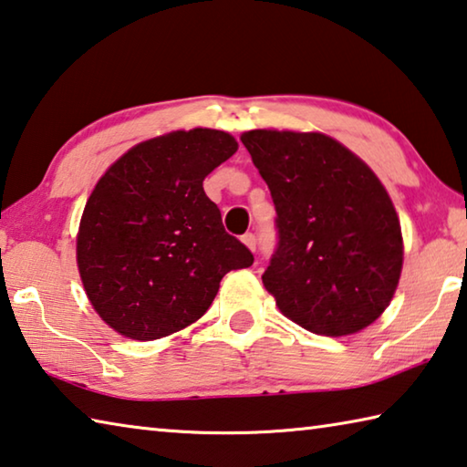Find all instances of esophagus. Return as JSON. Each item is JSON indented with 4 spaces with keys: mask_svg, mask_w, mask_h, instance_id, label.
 Masks as SVG:
<instances>
[{
    "mask_svg": "<svg viewBox=\"0 0 467 467\" xmlns=\"http://www.w3.org/2000/svg\"><path fill=\"white\" fill-rule=\"evenodd\" d=\"M241 241L247 244V247L251 249V251H255L257 249V239H255V234L253 233H244L243 236H241Z\"/></svg>",
    "mask_w": 467,
    "mask_h": 467,
    "instance_id": "esophagus-1",
    "label": "esophagus"
}]
</instances>
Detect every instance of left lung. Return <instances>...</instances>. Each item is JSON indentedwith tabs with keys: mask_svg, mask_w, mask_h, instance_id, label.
<instances>
[{
	"mask_svg": "<svg viewBox=\"0 0 467 467\" xmlns=\"http://www.w3.org/2000/svg\"><path fill=\"white\" fill-rule=\"evenodd\" d=\"M241 140L277 212V249L261 275L277 308L317 335L369 327L392 300L404 257L384 185L327 134L249 130Z\"/></svg>",
	"mask_w": 467,
	"mask_h": 467,
	"instance_id": "left-lung-1",
	"label": "left lung"
}]
</instances>
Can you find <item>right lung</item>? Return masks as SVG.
<instances>
[{"label":"right lung","instance_id":"right-lung-1","mask_svg":"<svg viewBox=\"0 0 467 467\" xmlns=\"http://www.w3.org/2000/svg\"><path fill=\"white\" fill-rule=\"evenodd\" d=\"M239 145L228 132L175 130L139 142L101 175L83 210L78 267L106 325L134 341L177 333L210 308L253 253L204 192Z\"/></svg>","mask_w":467,"mask_h":467}]
</instances>
